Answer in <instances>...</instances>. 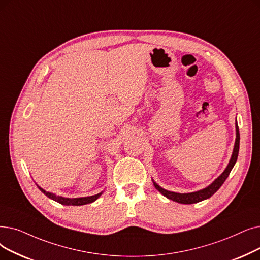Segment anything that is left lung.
<instances>
[{
    "label": "left lung",
    "mask_w": 260,
    "mask_h": 260,
    "mask_svg": "<svg viewBox=\"0 0 260 260\" xmlns=\"http://www.w3.org/2000/svg\"><path fill=\"white\" fill-rule=\"evenodd\" d=\"M239 143H240V134H239V127L238 124H237L236 121V141H235V146H234V151H233V155L230 160L229 166L225 169L224 172L216 179L214 182L208 186L205 189H202L200 191H197V192H191V193H176V192H171V191H168L162 189L161 187L158 186L156 183H154L155 188L159 191V192L165 196L166 198L170 199L174 202L180 203V204H193V203H199L203 200H206L208 198H210L211 196H213L214 193L217 192L219 190V188L223 185V183L225 182L232 171V169L234 168L237 158H238V153H239Z\"/></svg>",
    "instance_id": "left-lung-1"
}]
</instances>
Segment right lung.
Segmentation results:
<instances>
[{
	"mask_svg": "<svg viewBox=\"0 0 260 260\" xmlns=\"http://www.w3.org/2000/svg\"><path fill=\"white\" fill-rule=\"evenodd\" d=\"M40 189L41 192H43L44 194H46L48 198L58 202L59 204H62V205H72V206H81V205H86V204H90V203L94 202L101 194L102 193H98L95 196H91V197H86V198H76V199H68V198H62V197H58V196H55L54 193H51V192H47L46 190H43L42 188L38 187Z\"/></svg>",
	"mask_w": 260,
	"mask_h": 260,
	"instance_id": "obj_1",
	"label": "right lung"
}]
</instances>
